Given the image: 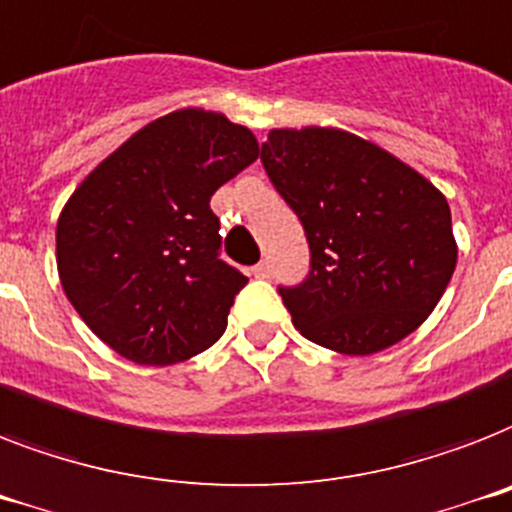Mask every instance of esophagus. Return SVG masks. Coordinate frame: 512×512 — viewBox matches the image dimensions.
Masks as SVG:
<instances>
[{"label": "esophagus", "instance_id": "1", "mask_svg": "<svg viewBox=\"0 0 512 512\" xmlns=\"http://www.w3.org/2000/svg\"><path fill=\"white\" fill-rule=\"evenodd\" d=\"M251 272L253 277H261V280H264V277H272V264H269V261H259Z\"/></svg>", "mask_w": 512, "mask_h": 512}]
</instances>
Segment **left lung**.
Returning <instances> with one entry per match:
<instances>
[{
    "mask_svg": "<svg viewBox=\"0 0 512 512\" xmlns=\"http://www.w3.org/2000/svg\"><path fill=\"white\" fill-rule=\"evenodd\" d=\"M261 163L312 251L309 277L280 288L298 333L367 357L418 330L457 264L447 198L396 155L333 126L272 129Z\"/></svg>",
    "mask_w": 512,
    "mask_h": 512,
    "instance_id": "8db88e82",
    "label": "left lung"
}]
</instances>
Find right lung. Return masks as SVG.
Returning <instances> with one entry per match:
<instances>
[{
	"instance_id": "obj_1",
	"label": "right lung",
	"mask_w": 512,
	"mask_h": 512,
	"mask_svg": "<svg viewBox=\"0 0 512 512\" xmlns=\"http://www.w3.org/2000/svg\"><path fill=\"white\" fill-rule=\"evenodd\" d=\"M259 158L251 129L174 110L89 171L57 219V275L100 341L137 365L214 346L248 277L219 259L211 195Z\"/></svg>"
}]
</instances>
